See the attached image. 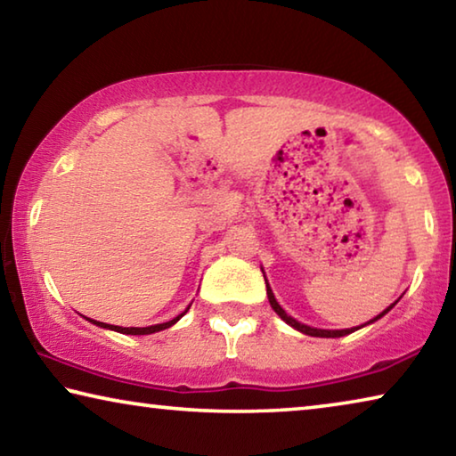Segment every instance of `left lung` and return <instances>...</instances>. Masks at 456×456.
<instances>
[{"mask_svg": "<svg viewBox=\"0 0 456 456\" xmlns=\"http://www.w3.org/2000/svg\"><path fill=\"white\" fill-rule=\"evenodd\" d=\"M261 272H264V269H261ZM265 277V275H264ZM265 283H267V280H265ZM267 297H269V304H272V307H273V312L280 315V318L285 322V323H289L291 328H296L297 331H302V334H307V336H314V338H342V336H348V334H352V331H356V330H360V328H364V326H358V328H350V330H320V328H312V326H305V323H302V322H297V320H293L291 315H288L285 314V310L283 307L277 304V299H275V296H273V291H272V288H269V283H267ZM396 304V302H395ZM395 304L392 305H388L386 307V310L380 314V315H376L374 320H370L368 323H372V322H376V320H380L384 314H388L392 307H395Z\"/></svg>", "mask_w": 456, "mask_h": 456, "instance_id": "1", "label": "left lung"}]
</instances>
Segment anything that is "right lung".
Segmentation results:
<instances>
[{
	"instance_id": "add662e5",
	"label": "right lung",
	"mask_w": 456,
	"mask_h": 456,
	"mask_svg": "<svg viewBox=\"0 0 456 456\" xmlns=\"http://www.w3.org/2000/svg\"><path fill=\"white\" fill-rule=\"evenodd\" d=\"M191 307V305H189ZM189 307L184 310L181 315H176V318H173L171 322H165V323H154V326H149V328H122V326H110V323H104V322H96V320H90L92 323H96V326L100 328H106V330H114V331H120V334H130V336H146V334H154V331H160V330H167L171 328L173 323L179 322L184 314L189 312Z\"/></svg>"
}]
</instances>
